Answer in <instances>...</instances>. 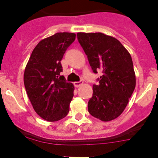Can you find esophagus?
<instances>
[{"label": "esophagus", "instance_id": "esophagus-1", "mask_svg": "<svg viewBox=\"0 0 158 158\" xmlns=\"http://www.w3.org/2000/svg\"><path fill=\"white\" fill-rule=\"evenodd\" d=\"M82 83H83V82H82V81H79V82H75L73 84H74L75 87L78 88V87L80 86L81 85H82Z\"/></svg>", "mask_w": 158, "mask_h": 158}]
</instances>
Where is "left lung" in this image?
<instances>
[{
  "label": "left lung",
  "mask_w": 158,
  "mask_h": 158,
  "mask_svg": "<svg viewBox=\"0 0 158 158\" xmlns=\"http://www.w3.org/2000/svg\"><path fill=\"white\" fill-rule=\"evenodd\" d=\"M77 38L92 71L102 73L99 84L93 85L89 112L103 122L114 120L123 112L136 85L131 56L117 39L104 33H78Z\"/></svg>",
  "instance_id": "1"
}]
</instances>
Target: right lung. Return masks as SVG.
Wrapping results in <instances>:
<instances>
[{
	"mask_svg": "<svg viewBox=\"0 0 158 158\" xmlns=\"http://www.w3.org/2000/svg\"><path fill=\"white\" fill-rule=\"evenodd\" d=\"M75 39V33L64 32L42 40L25 68L23 82L30 102L38 115L48 122L60 120L69 113L74 85L60 76L61 60Z\"/></svg>",
	"mask_w": 158,
	"mask_h": 158,
	"instance_id": "obj_1",
	"label": "right lung"
}]
</instances>
